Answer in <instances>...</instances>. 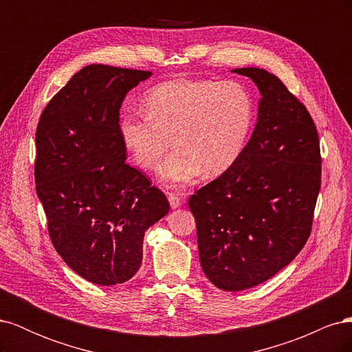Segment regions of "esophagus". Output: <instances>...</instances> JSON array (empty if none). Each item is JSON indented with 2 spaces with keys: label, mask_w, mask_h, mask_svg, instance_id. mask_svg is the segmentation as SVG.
I'll list each match as a JSON object with an SVG mask.
<instances>
[{
  "label": "esophagus",
  "mask_w": 352,
  "mask_h": 352,
  "mask_svg": "<svg viewBox=\"0 0 352 352\" xmlns=\"http://www.w3.org/2000/svg\"><path fill=\"white\" fill-rule=\"evenodd\" d=\"M167 199H168V204L172 208H177L180 204H182V198L176 194H172V192L167 194Z\"/></svg>",
  "instance_id": "esophagus-1"
}]
</instances>
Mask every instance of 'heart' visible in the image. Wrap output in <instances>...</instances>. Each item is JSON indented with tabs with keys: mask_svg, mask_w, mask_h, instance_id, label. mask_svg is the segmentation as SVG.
Returning <instances> with one entry per match:
<instances>
[{
	"mask_svg": "<svg viewBox=\"0 0 352 352\" xmlns=\"http://www.w3.org/2000/svg\"><path fill=\"white\" fill-rule=\"evenodd\" d=\"M145 113H126L120 136L135 162L158 168L167 188H185L207 172L220 175L247 146L254 123V100L238 80L173 79L155 85L144 97Z\"/></svg>",
	"mask_w": 352,
	"mask_h": 352,
	"instance_id": "1",
	"label": "heart"
}]
</instances>
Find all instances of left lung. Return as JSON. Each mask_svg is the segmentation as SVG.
<instances>
[{"label": "left lung", "mask_w": 352, "mask_h": 352, "mask_svg": "<svg viewBox=\"0 0 352 352\" xmlns=\"http://www.w3.org/2000/svg\"><path fill=\"white\" fill-rule=\"evenodd\" d=\"M260 89L257 124L238 162L190 195L201 267L219 289L257 286L310 236L322 184L320 142L305 105L264 69L242 67Z\"/></svg>", "instance_id": "left-lung-1"}]
</instances>
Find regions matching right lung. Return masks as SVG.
<instances>
[{"mask_svg": "<svg viewBox=\"0 0 352 352\" xmlns=\"http://www.w3.org/2000/svg\"><path fill=\"white\" fill-rule=\"evenodd\" d=\"M151 72L89 65L42 111L36 127L35 184L50 239L69 267L92 283L129 280L142 263L145 230L168 201L124 163L120 107Z\"/></svg>", "mask_w": 352, "mask_h": 352, "instance_id": "right-lung-1", "label": "right lung"}]
</instances>
